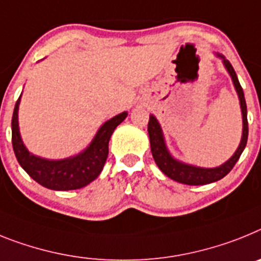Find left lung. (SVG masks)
<instances>
[{
  "mask_svg": "<svg viewBox=\"0 0 261 261\" xmlns=\"http://www.w3.org/2000/svg\"><path fill=\"white\" fill-rule=\"evenodd\" d=\"M219 59H222V63L225 65L226 71L230 74L232 84H234L235 90L238 93L240 102V110H242V119H243V131H242V139L238 146L237 151L234 155L228 159L227 162L223 164L214 167V168H203V167H196V165L187 164L182 163L177 159H174L172 153L169 152L167 143H165L164 134H163L162 126L156 119L155 115H149L148 121V135H149V144H151V152H152L153 160L158 165L160 171L168 176L172 180L181 182V184L187 185H206L210 182L221 180L234 168V165L239 160L240 155L246 148L247 138H248V122H247V105L246 98H244V93L242 87H240L238 76L235 73L234 68L230 64L227 59L221 54H215Z\"/></svg>",
  "mask_w": 261,
  "mask_h": 261,
  "instance_id": "8db88e82",
  "label": "left lung"
}]
</instances>
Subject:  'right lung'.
Returning <instances> with one entry per match:
<instances>
[{
  "instance_id": "right-lung-1",
  "label": "right lung",
  "mask_w": 261,
  "mask_h": 261,
  "mask_svg": "<svg viewBox=\"0 0 261 261\" xmlns=\"http://www.w3.org/2000/svg\"><path fill=\"white\" fill-rule=\"evenodd\" d=\"M21 97L22 94L15 103L11 118V142L18 163L29 176L42 187L52 190L81 189L96 180L108 159L110 137L118 124H121L127 117V112L106 121L98 128L89 146L80 153L60 160H51L34 155L23 144L18 124V109Z\"/></svg>"
}]
</instances>
